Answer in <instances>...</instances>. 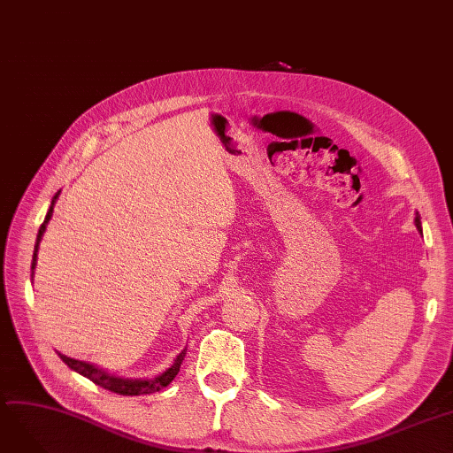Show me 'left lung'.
Returning <instances> with one entry per match:
<instances>
[{"mask_svg":"<svg viewBox=\"0 0 453 453\" xmlns=\"http://www.w3.org/2000/svg\"><path fill=\"white\" fill-rule=\"evenodd\" d=\"M415 223H417V228L422 232V226H420V218L417 215V219H415Z\"/></svg>","mask_w":453,"mask_h":453,"instance_id":"left-lung-1","label":"left lung"}]
</instances>
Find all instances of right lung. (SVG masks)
Segmentation results:
<instances>
[{
    "mask_svg": "<svg viewBox=\"0 0 453 453\" xmlns=\"http://www.w3.org/2000/svg\"><path fill=\"white\" fill-rule=\"evenodd\" d=\"M57 197H58V193L53 197V203H51V206H50V210H48V215H46L44 223L40 225V230H38V235H36L35 252H33L31 269H35V265H36L38 245H40L42 235H44L46 226H48V223H50V219H51V215H53V204H55ZM184 354H186V350L177 356L175 363L171 365V369H167L165 372H162L160 376H157V378H153V380H123V378H116V376H111V374L103 372L101 369L94 367V365H90V363L77 361V359H72V357L62 356V354H58V356H60V359H62L64 363L68 365L70 369H73L75 372H79V374H82V376H86V378H90L96 385L103 387V389L112 391V393H116V395H123V396H140V395L158 393V391L164 389V387H167L171 381H173V378H175V376L179 374V371H180V365H182Z\"/></svg>",
    "mask_w": 453,
    "mask_h": 453,
    "instance_id": "right-lung-1",
    "label": "right lung"
}]
</instances>
